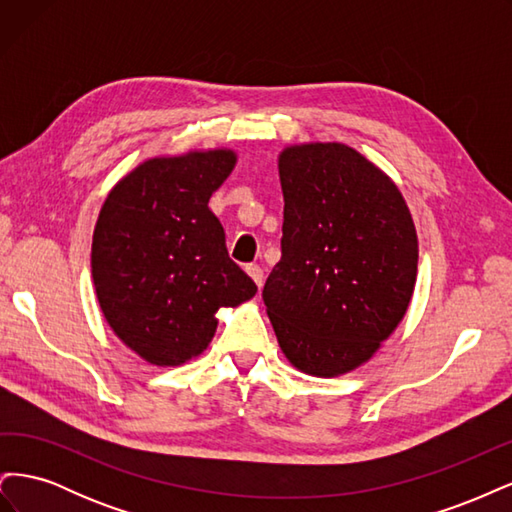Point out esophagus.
<instances>
[{
  "label": "esophagus",
  "mask_w": 512,
  "mask_h": 512,
  "mask_svg": "<svg viewBox=\"0 0 512 512\" xmlns=\"http://www.w3.org/2000/svg\"><path fill=\"white\" fill-rule=\"evenodd\" d=\"M245 271H247V275H250L252 280L256 282V286H258V288L262 286V282H265V271H262L258 265H247V267H245Z\"/></svg>",
  "instance_id": "esophagus-1"
}]
</instances>
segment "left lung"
Wrapping results in <instances>:
<instances>
[{"mask_svg":"<svg viewBox=\"0 0 512 512\" xmlns=\"http://www.w3.org/2000/svg\"><path fill=\"white\" fill-rule=\"evenodd\" d=\"M277 168L282 260L262 299L294 367L342 376L367 363L408 312L418 265L412 215L391 177L348 145H290Z\"/></svg>","mask_w":512,"mask_h":512,"instance_id":"8db88e82","label":"left lung"}]
</instances>
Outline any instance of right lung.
<instances>
[{"mask_svg":"<svg viewBox=\"0 0 512 512\" xmlns=\"http://www.w3.org/2000/svg\"><path fill=\"white\" fill-rule=\"evenodd\" d=\"M235 164L232 149L151 158L100 209L91 243L98 303L113 333L151 365L175 367L207 350L215 312L258 290L228 258L209 209Z\"/></svg>","mask_w":512,"mask_h":512,"instance_id":"right-lung-1","label":"right lung"}]
</instances>
